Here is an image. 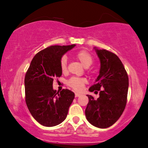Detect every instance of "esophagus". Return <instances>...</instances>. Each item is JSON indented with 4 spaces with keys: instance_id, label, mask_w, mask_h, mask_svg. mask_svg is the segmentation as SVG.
Masks as SVG:
<instances>
[{
    "instance_id": "obj_1",
    "label": "esophagus",
    "mask_w": 148,
    "mask_h": 148,
    "mask_svg": "<svg viewBox=\"0 0 148 148\" xmlns=\"http://www.w3.org/2000/svg\"><path fill=\"white\" fill-rule=\"evenodd\" d=\"M81 94L75 93V97H81Z\"/></svg>"
}]
</instances>
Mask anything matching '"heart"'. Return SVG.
<instances>
[{
  "label": "heart",
  "instance_id": "1",
  "mask_svg": "<svg viewBox=\"0 0 148 148\" xmlns=\"http://www.w3.org/2000/svg\"><path fill=\"white\" fill-rule=\"evenodd\" d=\"M76 58L79 60L81 65L85 68H88L93 63V57L90 53H88L86 51L83 50L79 51L76 54ZM67 65V58L65 57H63L60 60V69L63 73L66 72ZM85 83H86V79H83V78L72 77L67 81V85L76 91H81L83 88Z\"/></svg>",
  "mask_w": 148,
  "mask_h": 148
}]
</instances>
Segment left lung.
Returning <instances> with one entry per match:
<instances>
[{"label": "left lung", "instance_id": "left-lung-1", "mask_svg": "<svg viewBox=\"0 0 148 148\" xmlns=\"http://www.w3.org/2000/svg\"><path fill=\"white\" fill-rule=\"evenodd\" d=\"M100 60L99 74L90 92L100 91L97 99L91 95L85 109V116L92 125L107 128L118 121L125 110L129 80L125 67L116 55L94 47Z\"/></svg>", "mask_w": 148, "mask_h": 148}]
</instances>
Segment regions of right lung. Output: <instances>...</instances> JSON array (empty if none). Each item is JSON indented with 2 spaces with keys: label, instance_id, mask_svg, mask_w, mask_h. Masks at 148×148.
Masks as SVG:
<instances>
[{
  "label": "right lung",
  "instance_id": "1",
  "mask_svg": "<svg viewBox=\"0 0 148 148\" xmlns=\"http://www.w3.org/2000/svg\"><path fill=\"white\" fill-rule=\"evenodd\" d=\"M76 45H54L35 55L25 77V101L34 119L42 125L53 127L66 119L74 93L53 89L54 77L62 75L60 60Z\"/></svg>",
  "mask_w": 148,
  "mask_h": 148
}]
</instances>
